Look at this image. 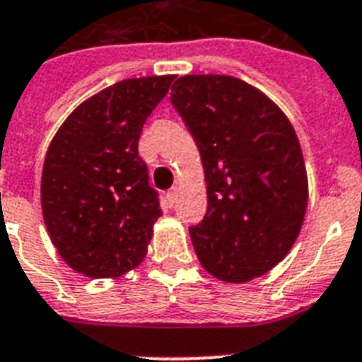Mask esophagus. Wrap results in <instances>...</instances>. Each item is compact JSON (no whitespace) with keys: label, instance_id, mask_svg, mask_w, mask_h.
<instances>
[{"label":"esophagus","instance_id":"34e87169","mask_svg":"<svg viewBox=\"0 0 362 362\" xmlns=\"http://www.w3.org/2000/svg\"><path fill=\"white\" fill-rule=\"evenodd\" d=\"M176 197H178V189H176V187H173V189L167 191V201H169V204H171V206L176 202Z\"/></svg>","mask_w":362,"mask_h":362}]
</instances>
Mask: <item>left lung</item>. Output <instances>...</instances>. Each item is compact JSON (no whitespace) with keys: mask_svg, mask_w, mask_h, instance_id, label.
<instances>
[{"mask_svg":"<svg viewBox=\"0 0 362 362\" xmlns=\"http://www.w3.org/2000/svg\"><path fill=\"white\" fill-rule=\"evenodd\" d=\"M171 104L206 176V216L189 227L197 257L225 283L260 277L303 225L308 187L298 135L264 93L232 76H182Z\"/></svg>","mask_w":362,"mask_h":362,"instance_id":"1","label":"left lung"}]
</instances>
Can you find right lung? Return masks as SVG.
I'll list each match as a JSON object with an SVG mask.
<instances>
[{
	"instance_id": "add662e5",
	"label": "right lung",
	"mask_w": 362,
	"mask_h": 362,
	"mask_svg": "<svg viewBox=\"0 0 362 362\" xmlns=\"http://www.w3.org/2000/svg\"><path fill=\"white\" fill-rule=\"evenodd\" d=\"M175 76L122 79L78 105L46 152L40 182L52 243L74 272L120 277L141 264L161 216L137 152Z\"/></svg>"
}]
</instances>
